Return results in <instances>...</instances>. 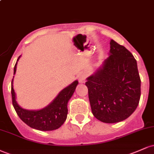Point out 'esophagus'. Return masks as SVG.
<instances>
[{"label":"esophagus","mask_w":154,"mask_h":154,"mask_svg":"<svg viewBox=\"0 0 154 154\" xmlns=\"http://www.w3.org/2000/svg\"><path fill=\"white\" fill-rule=\"evenodd\" d=\"M78 79H79V82L80 83H84L85 82L86 75H85V74H79L78 75Z\"/></svg>","instance_id":"1"}]
</instances>
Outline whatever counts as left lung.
<instances>
[{
	"label": "left lung",
	"instance_id": "left-lung-1",
	"mask_svg": "<svg viewBox=\"0 0 154 154\" xmlns=\"http://www.w3.org/2000/svg\"><path fill=\"white\" fill-rule=\"evenodd\" d=\"M140 83L134 56L111 40L109 57L85 82L93 116L105 123L126 119L138 106Z\"/></svg>",
	"mask_w": 154,
	"mask_h": 154
}]
</instances>
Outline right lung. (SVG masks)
Segmentation results:
<instances>
[{
  "label": "right lung",
  "instance_id": "1",
  "mask_svg": "<svg viewBox=\"0 0 154 154\" xmlns=\"http://www.w3.org/2000/svg\"><path fill=\"white\" fill-rule=\"evenodd\" d=\"M21 56L17 59L14 68V75L17 72V65ZM11 82L12 103L16 112L21 119L30 128L41 131H51L59 128L64 123L68 114L67 103L75 93L78 81H74L72 84L63 88L59 92L57 96L47 106L39 110H28L23 109L17 101V97L14 90L13 81Z\"/></svg>",
  "mask_w": 154,
  "mask_h": 154
}]
</instances>
